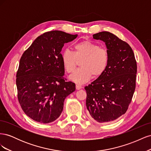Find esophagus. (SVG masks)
Here are the masks:
<instances>
[{"instance_id":"esophagus-1","label":"esophagus","mask_w":151,"mask_h":151,"mask_svg":"<svg viewBox=\"0 0 151 151\" xmlns=\"http://www.w3.org/2000/svg\"><path fill=\"white\" fill-rule=\"evenodd\" d=\"M76 89H77V90L81 89L82 88V86L80 84H76Z\"/></svg>"}]
</instances>
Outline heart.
<instances>
[{"label":"heart","instance_id":"b5f03b06","mask_svg":"<svg viewBox=\"0 0 151 151\" xmlns=\"http://www.w3.org/2000/svg\"><path fill=\"white\" fill-rule=\"evenodd\" d=\"M74 52L69 49L63 50L62 53V61L65 70L71 74L76 69L78 62H80L79 69L77 70L70 79L77 84L88 82L91 77L101 76L108 65L109 56L107 50L100 48L98 45L90 42L76 43Z\"/></svg>","mask_w":151,"mask_h":151}]
</instances>
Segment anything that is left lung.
<instances>
[{
    "instance_id": "obj_1",
    "label": "left lung",
    "mask_w": 151,
    "mask_h": 151,
    "mask_svg": "<svg viewBox=\"0 0 151 151\" xmlns=\"http://www.w3.org/2000/svg\"><path fill=\"white\" fill-rule=\"evenodd\" d=\"M105 43L109 56L104 74L86 86V107L93 120L113 121L125 114L135 89L137 62L130 45L108 31L93 35Z\"/></svg>"
}]
</instances>
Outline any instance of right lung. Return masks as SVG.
Instances as JSON below:
<instances>
[{
    "mask_svg": "<svg viewBox=\"0 0 151 151\" xmlns=\"http://www.w3.org/2000/svg\"><path fill=\"white\" fill-rule=\"evenodd\" d=\"M77 35L61 31L46 32L22 54L16 74L17 98L27 116L41 123L57 120L67 96L76 85L64 78L62 49Z\"/></svg>",
    "mask_w": 151,
    "mask_h": 151,
    "instance_id": "1",
    "label": "right lung"
}]
</instances>
